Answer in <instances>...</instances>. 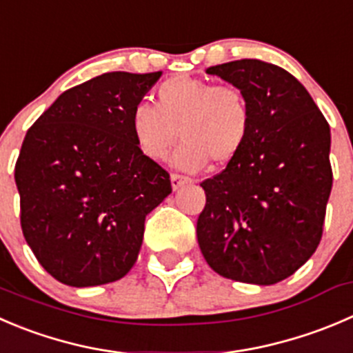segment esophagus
<instances>
[{
  "mask_svg": "<svg viewBox=\"0 0 353 353\" xmlns=\"http://www.w3.org/2000/svg\"><path fill=\"white\" fill-rule=\"evenodd\" d=\"M188 177H184V176H179V174H170V183H172V190L176 191L177 188H181V184H184V183H188Z\"/></svg>",
  "mask_w": 353,
  "mask_h": 353,
  "instance_id": "34e87169",
  "label": "esophagus"
}]
</instances>
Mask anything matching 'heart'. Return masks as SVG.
<instances>
[{
  "label": "heart",
  "mask_w": 353,
  "mask_h": 353,
  "mask_svg": "<svg viewBox=\"0 0 353 353\" xmlns=\"http://www.w3.org/2000/svg\"><path fill=\"white\" fill-rule=\"evenodd\" d=\"M131 131L138 148L152 160H165L181 138L174 165L188 172L208 162L228 165L245 148L252 131L246 97L232 84L177 75L157 90L155 105L139 101L131 110Z\"/></svg>",
  "instance_id": "b5f03b06"
}]
</instances>
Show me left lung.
I'll return each instance as SVG.
<instances>
[{"instance_id":"obj_1","label":"left lung","mask_w":353,"mask_h":353,"mask_svg":"<svg viewBox=\"0 0 353 353\" xmlns=\"http://www.w3.org/2000/svg\"><path fill=\"white\" fill-rule=\"evenodd\" d=\"M243 91L252 131L243 152L200 184L198 245L217 274L268 286L299 271L323 236L333 186L330 124L290 72L260 60L207 68Z\"/></svg>"}]
</instances>
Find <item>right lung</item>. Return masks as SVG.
I'll use <instances>...</instances> for the list:
<instances>
[{"mask_svg":"<svg viewBox=\"0 0 353 353\" xmlns=\"http://www.w3.org/2000/svg\"><path fill=\"white\" fill-rule=\"evenodd\" d=\"M162 72H108L70 88L34 122L15 165L27 245L54 279L75 288L124 278L145 219L170 193L145 155L131 110Z\"/></svg>","mask_w":353,"mask_h":353,"instance_id":"1","label":"right lung"}]
</instances>
